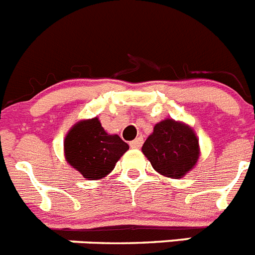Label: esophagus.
<instances>
[{
  "mask_svg": "<svg viewBox=\"0 0 255 255\" xmlns=\"http://www.w3.org/2000/svg\"><path fill=\"white\" fill-rule=\"evenodd\" d=\"M142 143H143V138H142V137H137L136 140L130 141L129 146H130V147H132V149H140L141 146H142Z\"/></svg>",
  "mask_w": 255,
  "mask_h": 255,
  "instance_id": "1",
  "label": "esophagus"
}]
</instances>
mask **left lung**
Here are the masks:
<instances>
[{
    "label": "left lung",
    "mask_w": 255,
    "mask_h": 255,
    "mask_svg": "<svg viewBox=\"0 0 255 255\" xmlns=\"http://www.w3.org/2000/svg\"><path fill=\"white\" fill-rule=\"evenodd\" d=\"M142 152L158 173L182 178L192 169L200 155L194 129L182 122L164 119L156 123L142 146Z\"/></svg>",
    "instance_id": "obj_1"
}]
</instances>
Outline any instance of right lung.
Listing matches in <instances>:
<instances>
[{
	"mask_svg": "<svg viewBox=\"0 0 255 255\" xmlns=\"http://www.w3.org/2000/svg\"><path fill=\"white\" fill-rule=\"evenodd\" d=\"M129 149L118 134H109L99 118L77 122L64 141L66 161L87 180H100Z\"/></svg>",
	"mask_w": 255,
	"mask_h": 255,
	"instance_id": "obj_1",
	"label": "right lung"
}]
</instances>
